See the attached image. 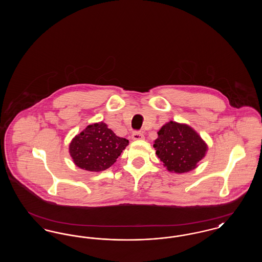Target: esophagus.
<instances>
[{
	"instance_id": "34e87169",
	"label": "esophagus",
	"mask_w": 262,
	"mask_h": 262,
	"mask_svg": "<svg viewBox=\"0 0 262 262\" xmlns=\"http://www.w3.org/2000/svg\"><path fill=\"white\" fill-rule=\"evenodd\" d=\"M132 138H133L134 140H140V139H143V138H144V136H143V134H141V133H139V132H135V133L132 135Z\"/></svg>"
}]
</instances>
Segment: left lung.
<instances>
[{
    "mask_svg": "<svg viewBox=\"0 0 262 262\" xmlns=\"http://www.w3.org/2000/svg\"><path fill=\"white\" fill-rule=\"evenodd\" d=\"M153 147L168 171L182 174L198 167L205 156L207 144L189 125L169 122L157 133Z\"/></svg>",
    "mask_w": 262,
    "mask_h": 262,
    "instance_id": "1",
    "label": "left lung"
}]
</instances>
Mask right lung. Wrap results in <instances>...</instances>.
Segmentation results:
<instances>
[{
  "label": "right lung",
  "mask_w": 262,
  "mask_h": 262,
  "mask_svg": "<svg viewBox=\"0 0 262 262\" xmlns=\"http://www.w3.org/2000/svg\"><path fill=\"white\" fill-rule=\"evenodd\" d=\"M127 145V139L117 137L101 122L88 125L75 136L70 143L69 151L77 167L90 172H100L110 168Z\"/></svg>",
  "instance_id": "obj_1"
}]
</instances>
